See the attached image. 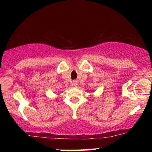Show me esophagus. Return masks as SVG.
I'll use <instances>...</instances> for the list:
<instances>
[{
    "mask_svg": "<svg viewBox=\"0 0 152 152\" xmlns=\"http://www.w3.org/2000/svg\"><path fill=\"white\" fill-rule=\"evenodd\" d=\"M72 86H77V85H78L77 81L75 80L72 81Z\"/></svg>",
    "mask_w": 152,
    "mask_h": 152,
    "instance_id": "esophagus-1",
    "label": "esophagus"
}]
</instances>
